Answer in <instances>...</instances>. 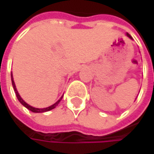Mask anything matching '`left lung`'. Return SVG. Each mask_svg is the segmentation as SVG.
<instances>
[{
  "label": "left lung",
  "instance_id": "obj_1",
  "mask_svg": "<svg viewBox=\"0 0 154 154\" xmlns=\"http://www.w3.org/2000/svg\"><path fill=\"white\" fill-rule=\"evenodd\" d=\"M126 36H127V37H128V38H131V39H132V37H131V36H130V35H129V34H128V33H127V34H126Z\"/></svg>",
  "mask_w": 154,
  "mask_h": 154
}]
</instances>
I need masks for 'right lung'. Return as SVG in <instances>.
<instances>
[{"instance_id":"add662e5","label":"right lung","mask_w":154,"mask_h":154,"mask_svg":"<svg viewBox=\"0 0 154 154\" xmlns=\"http://www.w3.org/2000/svg\"><path fill=\"white\" fill-rule=\"evenodd\" d=\"M11 82H12V86H13V89H14V91H15V94H16V96H17V98H18V100H19V101L25 107V108H27L28 109H29L30 111H32V112H34V113H43V112H46V111H49V110H51V109H54L58 104H59V102L61 101V100H62V98L60 99V100H58L54 104H53L52 106H50V107H47V108H45V109H38V108H34V107H31V106H29L28 103H26L23 100H22V98L20 96V94H19V92H18V91H17V89H16V86H15V83H14V81H13V77H12V73H11Z\"/></svg>"}]
</instances>
